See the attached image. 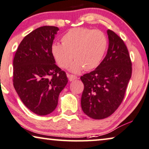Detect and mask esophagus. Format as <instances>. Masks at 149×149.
I'll list each match as a JSON object with an SVG mask.
<instances>
[{
  "label": "esophagus",
  "mask_w": 149,
  "mask_h": 149,
  "mask_svg": "<svg viewBox=\"0 0 149 149\" xmlns=\"http://www.w3.org/2000/svg\"><path fill=\"white\" fill-rule=\"evenodd\" d=\"M68 78L69 81H73L78 78V77L73 74H68Z\"/></svg>",
  "instance_id": "esophagus-1"
}]
</instances>
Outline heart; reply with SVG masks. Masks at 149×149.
I'll list each match as a JSON object with an SVG mask.
<instances>
[{
	"label": "heart",
	"mask_w": 149,
	"mask_h": 149,
	"mask_svg": "<svg viewBox=\"0 0 149 149\" xmlns=\"http://www.w3.org/2000/svg\"><path fill=\"white\" fill-rule=\"evenodd\" d=\"M62 44L54 43L51 53L57 65L66 69L73 58L71 70L78 73L85 69L93 70L103 60L108 39L102 31L88 28H74L67 32L61 38Z\"/></svg>",
	"instance_id": "b5f03b06"
}]
</instances>
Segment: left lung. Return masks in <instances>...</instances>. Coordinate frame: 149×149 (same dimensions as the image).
Masks as SVG:
<instances>
[{"label":"left lung","instance_id":"left-lung-1","mask_svg":"<svg viewBox=\"0 0 149 149\" xmlns=\"http://www.w3.org/2000/svg\"><path fill=\"white\" fill-rule=\"evenodd\" d=\"M108 52L96 69L80 77L84 84L81 106L93 119L112 115L123 100L132 73V61L124 41L108 30Z\"/></svg>","mask_w":149,"mask_h":149}]
</instances>
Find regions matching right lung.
Segmentation results:
<instances>
[{"mask_svg":"<svg viewBox=\"0 0 149 149\" xmlns=\"http://www.w3.org/2000/svg\"><path fill=\"white\" fill-rule=\"evenodd\" d=\"M58 31L56 26H44L32 31L19 43L13 58V86L23 104L40 116L55 110L68 82L51 53Z\"/></svg>","mask_w":149,"mask_h":149,"instance_id":"right-lung-1","label":"right lung"}]
</instances>
